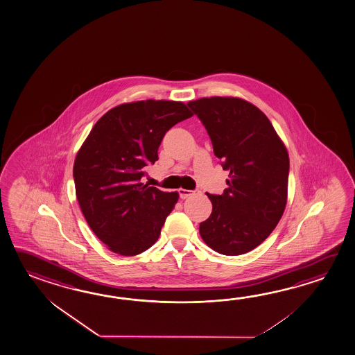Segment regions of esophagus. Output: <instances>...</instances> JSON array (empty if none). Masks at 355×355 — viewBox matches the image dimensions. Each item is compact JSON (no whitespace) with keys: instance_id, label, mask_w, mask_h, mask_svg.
Instances as JSON below:
<instances>
[{"instance_id":"esophagus-1","label":"esophagus","mask_w":355,"mask_h":355,"mask_svg":"<svg viewBox=\"0 0 355 355\" xmlns=\"http://www.w3.org/2000/svg\"><path fill=\"white\" fill-rule=\"evenodd\" d=\"M178 192H180V196H181V198H183V200L187 198L189 196L193 195V191H189V189H181Z\"/></svg>"}]
</instances>
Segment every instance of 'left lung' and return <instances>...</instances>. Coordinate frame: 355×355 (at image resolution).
I'll use <instances>...</instances> for the list:
<instances>
[{"mask_svg": "<svg viewBox=\"0 0 355 355\" xmlns=\"http://www.w3.org/2000/svg\"><path fill=\"white\" fill-rule=\"evenodd\" d=\"M230 171L223 195H210L212 212L200 224L203 241L224 255L253 250L275 230L288 193L287 148L267 116L239 97H202L189 101Z\"/></svg>", "mask_w": 355, "mask_h": 355, "instance_id": "1", "label": "left lung"}]
</instances>
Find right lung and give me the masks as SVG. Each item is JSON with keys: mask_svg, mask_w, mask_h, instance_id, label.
Returning a JSON list of instances; mask_svg holds the SVG:
<instances>
[{"mask_svg": "<svg viewBox=\"0 0 355 355\" xmlns=\"http://www.w3.org/2000/svg\"><path fill=\"white\" fill-rule=\"evenodd\" d=\"M191 116L181 101L125 102L102 116L83 141L73 166L76 196L88 226L111 252L132 257L159 238L180 195L140 178L158 160L166 131Z\"/></svg>", "mask_w": 355, "mask_h": 355, "instance_id": "obj_1", "label": "right lung"}]
</instances>
